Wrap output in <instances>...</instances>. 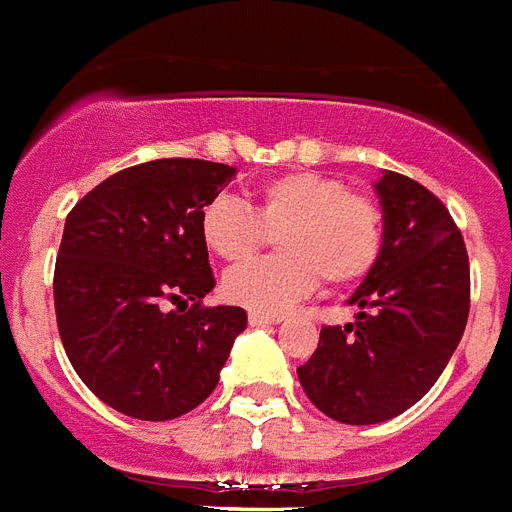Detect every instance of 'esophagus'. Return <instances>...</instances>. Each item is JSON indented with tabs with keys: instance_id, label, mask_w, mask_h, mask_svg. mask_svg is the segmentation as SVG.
Wrapping results in <instances>:
<instances>
[{
	"instance_id": "esophagus-1",
	"label": "esophagus",
	"mask_w": 512,
	"mask_h": 512,
	"mask_svg": "<svg viewBox=\"0 0 512 512\" xmlns=\"http://www.w3.org/2000/svg\"><path fill=\"white\" fill-rule=\"evenodd\" d=\"M282 323V314H263V312H249V325L257 328V325H274Z\"/></svg>"
}]
</instances>
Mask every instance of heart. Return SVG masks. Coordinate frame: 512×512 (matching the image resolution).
<instances>
[{
    "mask_svg": "<svg viewBox=\"0 0 512 512\" xmlns=\"http://www.w3.org/2000/svg\"><path fill=\"white\" fill-rule=\"evenodd\" d=\"M276 236L282 255L255 260L225 276L230 304L282 314L320 285L344 287L369 276L385 246L380 200L320 170H290L263 181L249 203L208 200L200 211V238L230 266L246 263Z\"/></svg>",
    "mask_w": 512,
    "mask_h": 512,
    "instance_id": "1",
    "label": "heart"
}]
</instances>
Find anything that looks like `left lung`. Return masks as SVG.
Segmentation results:
<instances>
[{
	"label": "left lung",
	"instance_id": "1",
	"mask_svg": "<svg viewBox=\"0 0 512 512\" xmlns=\"http://www.w3.org/2000/svg\"><path fill=\"white\" fill-rule=\"evenodd\" d=\"M385 246L352 293L355 323L323 325L298 380L320 412L369 426L431 391L469 317V257L445 203L410 176L382 170Z\"/></svg>",
	"mask_w": 512,
	"mask_h": 512
}]
</instances>
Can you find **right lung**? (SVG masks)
Masks as SVG:
<instances>
[{
  "label": "right lung",
  "instance_id": "right-lung-1",
  "mask_svg": "<svg viewBox=\"0 0 512 512\" xmlns=\"http://www.w3.org/2000/svg\"><path fill=\"white\" fill-rule=\"evenodd\" d=\"M236 168L151 160L86 192L64 222L54 271L56 325L89 391L138 420L195 410L217 388L241 306H206L214 290L200 211ZM176 305V310H168Z\"/></svg>",
  "mask_w": 512,
  "mask_h": 512
}]
</instances>
